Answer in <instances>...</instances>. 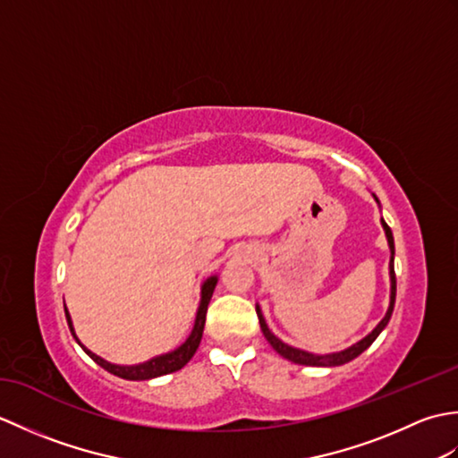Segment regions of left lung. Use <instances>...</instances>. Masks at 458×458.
Instances as JSON below:
<instances>
[{"label": "left lung", "instance_id": "left-lung-1", "mask_svg": "<svg viewBox=\"0 0 458 458\" xmlns=\"http://www.w3.org/2000/svg\"><path fill=\"white\" fill-rule=\"evenodd\" d=\"M374 200L377 202L379 207V200L376 199V194H372ZM382 228L386 232V240H387V246H390V307H387L384 318L379 320V323L374 327L372 333H368L362 340H358V343H354L352 346H348L344 350H338V352H328V354H313L309 352V350H301V348H295L291 346L287 343H284V340L277 338L274 333H271L266 318H264V313H261V307L256 303V313H258V318H259V327H261V333H264V336L267 338V343L274 346L276 352L279 356L287 358L289 362L293 364H301V366H318V368H333V366H343L346 362H350V360H354L356 356H360L364 352V350L374 343V340L379 336V333L387 327V323H390L392 318V313H394V305H395V271H394V254H395V248H394V236H392V230L387 224L384 222L382 218Z\"/></svg>", "mask_w": 458, "mask_h": 458}]
</instances>
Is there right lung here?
Instances as JSON below:
<instances>
[{
  "label": "right lung",
  "mask_w": 458,
  "mask_h": 458,
  "mask_svg": "<svg viewBox=\"0 0 458 458\" xmlns=\"http://www.w3.org/2000/svg\"><path fill=\"white\" fill-rule=\"evenodd\" d=\"M216 284H218V276H210V277H207V279L202 281V285H200V303H199L197 317H194V325H192V330H191L189 338L184 340L181 346L171 350V352L153 356V358L145 360V362H140V364H131V366H128V364H112V362H108V360H104L102 356L94 354L92 350L86 348L79 340V336H76L71 313H68V309L64 305L66 323H68V328H71L74 340L81 344V348L84 350V352L89 354L96 364L102 366L104 369H108L110 374L118 376V377H123V379H133V382H141V379H153V377H159V376H165V374L177 372V369H181L184 364H187L189 360L194 356V352H197V348L200 344V338H202L204 320H207V309H208L210 297L214 293V287H216Z\"/></svg>",
  "instance_id": "add662e5"
}]
</instances>
